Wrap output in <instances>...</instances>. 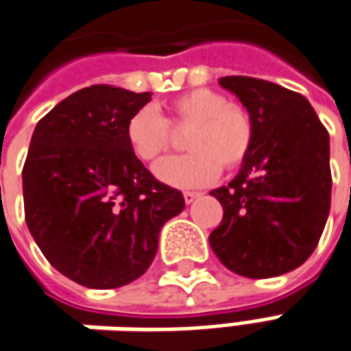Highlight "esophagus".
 Instances as JSON below:
<instances>
[{"mask_svg":"<svg viewBox=\"0 0 351 351\" xmlns=\"http://www.w3.org/2000/svg\"><path fill=\"white\" fill-rule=\"evenodd\" d=\"M199 196H202L199 192H184V202H186V204H192V202L198 199Z\"/></svg>","mask_w":351,"mask_h":351,"instance_id":"obj_1","label":"esophagus"}]
</instances>
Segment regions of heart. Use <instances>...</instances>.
<instances>
[{
    "label": "heart",
    "mask_w": 351,
    "mask_h": 351,
    "mask_svg": "<svg viewBox=\"0 0 351 351\" xmlns=\"http://www.w3.org/2000/svg\"><path fill=\"white\" fill-rule=\"evenodd\" d=\"M167 110V120L153 106L136 110L126 124V141L139 161L153 163L171 143L169 126H192L186 138L192 153L169 157L155 167L157 178L169 186H208L219 176L221 165L235 169L250 152L252 120L243 106L229 103L221 93L192 89L173 99Z\"/></svg>",
    "instance_id": "1"
}]
</instances>
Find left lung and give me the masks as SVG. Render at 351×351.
I'll list each match as a JSON object with an SVG mask.
<instances>
[{
  "label": "left lung",
  "instance_id": "8db88e82",
  "mask_svg": "<svg viewBox=\"0 0 351 351\" xmlns=\"http://www.w3.org/2000/svg\"><path fill=\"white\" fill-rule=\"evenodd\" d=\"M252 120V145L239 175L212 196L223 219L210 245L225 268L245 278H274L313 254L330 212L328 132L308 101L270 81L219 79Z\"/></svg>",
  "mask_w": 351,
  "mask_h": 351
}]
</instances>
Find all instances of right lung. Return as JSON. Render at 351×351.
<instances>
[{
	"label": "right lung",
	"instance_id": "right-lung-1",
	"mask_svg": "<svg viewBox=\"0 0 351 351\" xmlns=\"http://www.w3.org/2000/svg\"><path fill=\"white\" fill-rule=\"evenodd\" d=\"M152 93L91 85L34 128L23 167L25 221L46 260L93 289L122 287L149 268L159 231L184 198L159 182L126 141Z\"/></svg>",
	"mask_w": 351,
	"mask_h": 351
}]
</instances>
